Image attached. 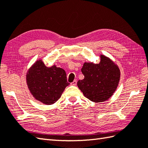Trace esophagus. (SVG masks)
<instances>
[{
	"label": "esophagus",
	"instance_id": "1",
	"mask_svg": "<svg viewBox=\"0 0 148 148\" xmlns=\"http://www.w3.org/2000/svg\"><path fill=\"white\" fill-rule=\"evenodd\" d=\"M77 84V80L75 79L73 82L71 83V85H73V86H76Z\"/></svg>",
	"mask_w": 148,
	"mask_h": 148
}]
</instances>
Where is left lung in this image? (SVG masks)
I'll return each instance as SVG.
<instances>
[{
  "instance_id": "1",
  "label": "left lung",
  "mask_w": 148,
  "mask_h": 148,
  "mask_svg": "<svg viewBox=\"0 0 148 148\" xmlns=\"http://www.w3.org/2000/svg\"><path fill=\"white\" fill-rule=\"evenodd\" d=\"M81 72L84 77L77 81V86L84 97L93 102L108 100L117 88L120 79L118 65L103 55H100L99 64L84 63Z\"/></svg>"
}]
</instances>
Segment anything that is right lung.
I'll return each mask as SVG.
<instances>
[{
	"label": "right lung",
	"instance_id": "1",
	"mask_svg": "<svg viewBox=\"0 0 148 148\" xmlns=\"http://www.w3.org/2000/svg\"><path fill=\"white\" fill-rule=\"evenodd\" d=\"M26 80L34 98L46 105L57 101L69 84L64 69L55 65L46 67L42 60L36 61L29 69Z\"/></svg>",
	"mask_w": 148,
	"mask_h": 148
}]
</instances>
